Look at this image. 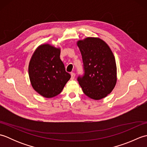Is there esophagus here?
<instances>
[{
    "instance_id": "34e87169",
    "label": "esophagus",
    "mask_w": 147,
    "mask_h": 147,
    "mask_svg": "<svg viewBox=\"0 0 147 147\" xmlns=\"http://www.w3.org/2000/svg\"><path fill=\"white\" fill-rule=\"evenodd\" d=\"M75 73H71V80H74V77H75Z\"/></svg>"
}]
</instances>
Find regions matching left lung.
<instances>
[{
    "label": "left lung",
    "instance_id": "8db88e82",
    "mask_svg": "<svg viewBox=\"0 0 147 147\" xmlns=\"http://www.w3.org/2000/svg\"><path fill=\"white\" fill-rule=\"evenodd\" d=\"M83 62L84 74L78 82L88 97L100 100L107 96L117 82V68L114 56L108 45L98 38L88 37L79 40Z\"/></svg>",
    "mask_w": 147,
    "mask_h": 147
}]
</instances>
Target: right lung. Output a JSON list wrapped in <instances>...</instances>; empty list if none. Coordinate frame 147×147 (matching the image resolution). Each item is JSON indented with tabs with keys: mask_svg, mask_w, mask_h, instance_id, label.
I'll list each match as a JSON object with an SVG mask.
<instances>
[{
	"mask_svg": "<svg viewBox=\"0 0 147 147\" xmlns=\"http://www.w3.org/2000/svg\"><path fill=\"white\" fill-rule=\"evenodd\" d=\"M61 50L49 44L36 49L30 61L28 73L33 89L46 98L59 95L71 78L60 59Z\"/></svg>",
	"mask_w": 147,
	"mask_h": 147,
	"instance_id": "obj_1",
	"label": "right lung"
}]
</instances>
